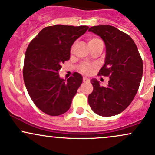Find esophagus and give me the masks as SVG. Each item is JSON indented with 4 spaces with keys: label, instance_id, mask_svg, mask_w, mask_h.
Segmentation results:
<instances>
[{
    "label": "esophagus",
    "instance_id": "1",
    "mask_svg": "<svg viewBox=\"0 0 155 155\" xmlns=\"http://www.w3.org/2000/svg\"><path fill=\"white\" fill-rule=\"evenodd\" d=\"M90 79H88L87 77H84L83 78V81L84 82H89V81H90Z\"/></svg>",
    "mask_w": 155,
    "mask_h": 155
}]
</instances>
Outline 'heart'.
<instances>
[{
  "instance_id": "obj_1",
  "label": "heart",
  "mask_w": 155,
  "mask_h": 155,
  "mask_svg": "<svg viewBox=\"0 0 155 155\" xmlns=\"http://www.w3.org/2000/svg\"><path fill=\"white\" fill-rule=\"evenodd\" d=\"M100 39L97 38H90L88 39V44L89 45L91 44L94 42L97 41H99ZM93 65H90V64L87 63H81V65H79V70L80 71L84 73V74H90L92 71H93Z\"/></svg>"
}]
</instances>
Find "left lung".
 Instances as JSON below:
<instances>
[{
    "mask_svg": "<svg viewBox=\"0 0 155 155\" xmlns=\"http://www.w3.org/2000/svg\"><path fill=\"white\" fill-rule=\"evenodd\" d=\"M89 32L99 35L106 46V58L98 75L109 77L106 87L91 79L88 96L92 110L102 117L119 114L132 102L143 75V62L130 36L111 25L93 26Z\"/></svg>",
    "mask_w": 155,
    "mask_h": 155,
    "instance_id": "obj_1",
    "label": "left lung"
}]
</instances>
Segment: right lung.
<instances>
[{
    "instance_id": "right-lung-1",
    "label": "right lung",
    "mask_w": 155,
    "mask_h": 155,
    "mask_svg": "<svg viewBox=\"0 0 155 155\" xmlns=\"http://www.w3.org/2000/svg\"><path fill=\"white\" fill-rule=\"evenodd\" d=\"M88 28L63 25L46 27L27 48L23 68L25 84L35 106L48 115L65 113L82 83L79 73L65 80L60 77L59 71L62 64L70 59L73 44Z\"/></svg>"
}]
</instances>
